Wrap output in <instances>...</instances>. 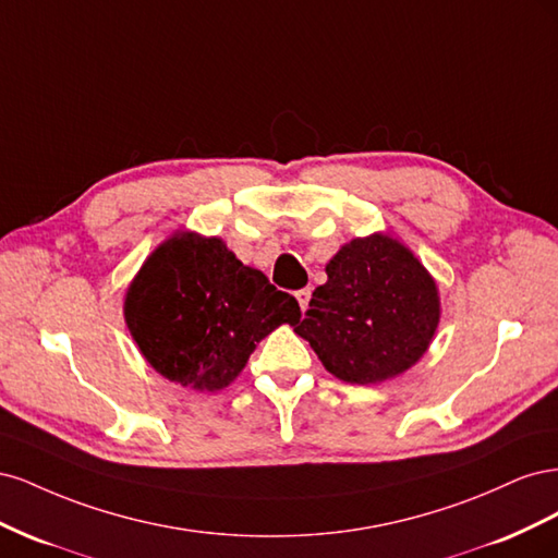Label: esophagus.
I'll return each instance as SVG.
<instances>
[{
  "label": "esophagus",
  "mask_w": 558,
  "mask_h": 558,
  "mask_svg": "<svg viewBox=\"0 0 558 558\" xmlns=\"http://www.w3.org/2000/svg\"><path fill=\"white\" fill-rule=\"evenodd\" d=\"M295 298H298V302H300V310L305 312V310L310 307V300H312V289H300V291L295 293Z\"/></svg>",
  "instance_id": "1"
}]
</instances>
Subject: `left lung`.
Instances as JSON below:
<instances>
[{
  "instance_id": "1",
  "label": "left lung",
  "mask_w": 558,
  "mask_h": 558,
  "mask_svg": "<svg viewBox=\"0 0 558 558\" xmlns=\"http://www.w3.org/2000/svg\"><path fill=\"white\" fill-rule=\"evenodd\" d=\"M305 318V337L337 379L377 384L412 367L428 349L440 320L430 275L412 253L386 234L353 240L326 267Z\"/></svg>"
}]
</instances>
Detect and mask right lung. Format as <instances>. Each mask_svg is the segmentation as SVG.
Returning a JSON list of instances; mask_svg holds the SVG:
<instances>
[{
	"label": "right lung",
	"mask_w": 558,
	"mask_h": 558,
	"mask_svg": "<svg viewBox=\"0 0 558 558\" xmlns=\"http://www.w3.org/2000/svg\"><path fill=\"white\" fill-rule=\"evenodd\" d=\"M298 318L291 293L242 265L221 240L191 232L156 248L125 298L128 328L144 359L197 391L228 386L263 337Z\"/></svg>",
	"instance_id": "right-lung-1"
}]
</instances>
